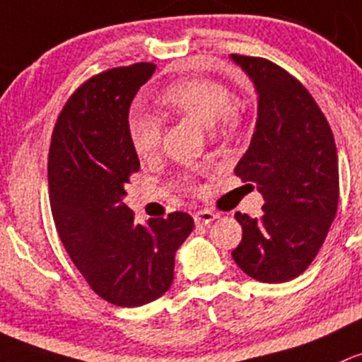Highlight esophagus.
<instances>
[{"label":"esophagus","mask_w":362,"mask_h":362,"mask_svg":"<svg viewBox=\"0 0 362 362\" xmlns=\"http://www.w3.org/2000/svg\"><path fill=\"white\" fill-rule=\"evenodd\" d=\"M218 218H219L218 212L209 211V209H202V211H199V212H195V214H193V219H195V223L199 226L209 225V223H212L214 219H218Z\"/></svg>","instance_id":"1"}]
</instances>
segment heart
I'll return each instance as SVG.
<instances>
[{
    "label": "heart",
    "instance_id": "obj_1",
    "mask_svg": "<svg viewBox=\"0 0 362 362\" xmlns=\"http://www.w3.org/2000/svg\"><path fill=\"white\" fill-rule=\"evenodd\" d=\"M165 106L199 125L212 129L218 122L230 125L235 120L233 98L223 85L206 78H189L174 83L160 95ZM130 143L139 156H148L160 144V125L153 117L136 115L129 125Z\"/></svg>",
    "mask_w": 362,
    "mask_h": 362
}]
</instances>
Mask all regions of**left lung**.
Wrapping results in <instances>:
<instances>
[{
  "mask_svg": "<svg viewBox=\"0 0 362 362\" xmlns=\"http://www.w3.org/2000/svg\"><path fill=\"white\" fill-rule=\"evenodd\" d=\"M256 92V125L235 174L263 195L262 218L235 212L232 251L244 274L281 284L314 262L338 207V155L326 117L307 88L267 59L230 55Z\"/></svg>",
  "mask_w": 362,
  "mask_h": 362,
  "instance_id": "1",
  "label": "left lung"
}]
</instances>
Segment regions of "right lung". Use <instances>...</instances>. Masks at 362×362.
Returning <instances> with one entry per match:
<instances>
[{"mask_svg": "<svg viewBox=\"0 0 362 362\" xmlns=\"http://www.w3.org/2000/svg\"><path fill=\"white\" fill-rule=\"evenodd\" d=\"M155 73L137 62L85 81L59 117L48 153V197L59 237L92 289L117 307H141L169 291L174 256L193 218L134 221L124 204L139 156L129 136L130 104Z\"/></svg>", "mask_w": 362, "mask_h": 362, "instance_id": "right-lung-1", "label": "right lung"}]
</instances>
